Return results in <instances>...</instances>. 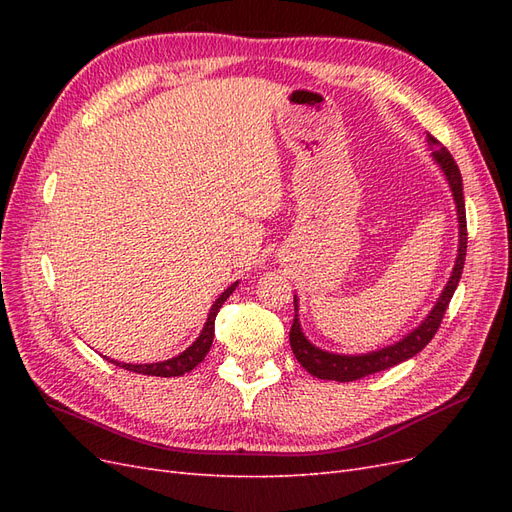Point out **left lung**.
<instances>
[{
	"mask_svg": "<svg viewBox=\"0 0 512 512\" xmlns=\"http://www.w3.org/2000/svg\"><path fill=\"white\" fill-rule=\"evenodd\" d=\"M427 143L431 147V158L440 166L448 188H451V192H453V200L457 207L459 245H457V258H455V267L451 271V277H448V282H446L444 290L440 292L436 305L431 307V312L425 316V320L418 324L416 329H412L408 335H404L399 342H395L391 346H384V348L363 352V354H337V352L322 350L316 344L309 342L301 329L299 299H297V294H294V320H292V329H290V348H292L294 356H297V361L309 371V374L320 378V380H337V382L361 380L369 374H376V371H384V369L395 367L399 363L412 359V356L421 352L431 342V337L436 335L440 322L444 318L446 307L453 299L457 284L461 280L463 262H466V247H468L463 183H461V173H459V168H457L451 153H448L433 136H429Z\"/></svg>",
	"mask_w": 512,
	"mask_h": 512,
	"instance_id": "1",
	"label": "left lung"
}]
</instances>
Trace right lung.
<instances>
[{"mask_svg":"<svg viewBox=\"0 0 512 512\" xmlns=\"http://www.w3.org/2000/svg\"><path fill=\"white\" fill-rule=\"evenodd\" d=\"M239 286V282L230 284L218 299H215V303L211 305L209 314H207V322L203 331H200V335L194 339L192 346L185 348L183 352H179L177 356H173V359L168 361H160V363H119L115 359H106L111 361L115 365H119L121 369H128V371H134V374H143V376H158V378H175V376H183L188 374V371H192L198 363H203V359L207 356L211 344H213V335H215V316H218L220 307L224 305V301L230 297L232 290H235Z\"/></svg>","mask_w":512,"mask_h":512,"instance_id":"1","label":"right lung"}]
</instances>
